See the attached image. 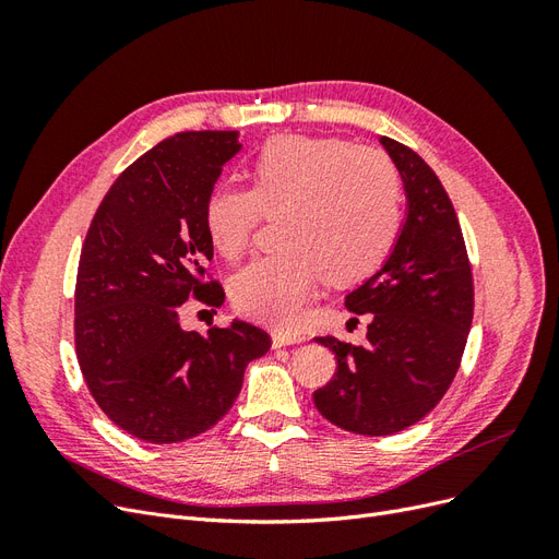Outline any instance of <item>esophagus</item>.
Instances as JSON below:
<instances>
[{
  "label": "esophagus",
  "mask_w": 559,
  "mask_h": 559,
  "mask_svg": "<svg viewBox=\"0 0 559 559\" xmlns=\"http://www.w3.org/2000/svg\"><path fill=\"white\" fill-rule=\"evenodd\" d=\"M306 341L300 333H292V331H273V347H286V345H298Z\"/></svg>",
  "instance_id": "1"
}]
</instances>
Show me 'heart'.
<instances>
[{"instance_id": "1", "label": "heart", "mask_w": 559, "mask_h": 559, "mask_svg": "<svg viewBox=\"0 0 559 559\" xmlns=\"http://www.w3.org/2000/svg\"><path fill=\"white\" fill-rule=\"evenodd\" d=\"M249 191L218 186L205 202L212 247L238 259L261 216L280 247L230 280L233 306L267 326L294 329L319 277L347 286L370 277L401 228V179L382 151L341 138L275 134L247 160Z\"/></svg>"}]
</instances>
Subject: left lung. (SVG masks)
<instances>
[{
	"label": "left lung",
	"mask_w": 559,
	"mask_h": 559,
	"mask_svg": "<svg viewBox=\"0 0 559 559\" xmlns=\"http://www.w3.org/2000/svg\"><path fill=\"white\" fill-rule=\"evenodd\" d=\"M380 144L403 181L405 222L384 265L345 296L370 314L366 347L317 337L335 354L333 380L314 392L317 411L352 433L408 429L443 399L460 368L473 319L464 235L441 179L413 148Z\"/></svg>",
	"instance_id": "left-lung-1"
}]
</instances>
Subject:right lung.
Returning a JSON list of instances; mask_svg holds the SVG:
<instances>
[{"label":"right lung","instance_id":"right-lung-1","mask_svg":"<svg viewBox=\"0 0 559 559\" xmlns=\"http://www.w3.org/2000/svg\"><path fill=\"white\" fill-rule=\"evenodd\" d=\"M238 130L177 132L118 175L93 216L74 294L76 359L99 408L146 443L212 429L242 389L245 368L270 349L247 321L207 335L183 331L191 296L222 306L205 282L214 247L205 202L238 154Z\"/></svg>","mask_w":559,"mask_h":559}]
</instances>
